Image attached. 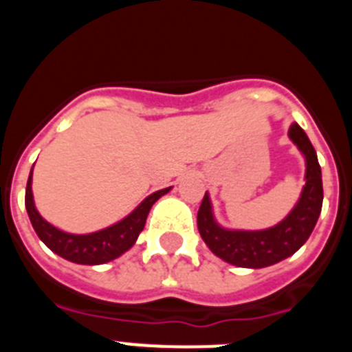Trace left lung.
Instances as JSON below:
<instances>
[{
	"label": "left lung",
	"instance_id": "1",
	"mask_svg": "<svg viewBox=\"0 0 352 352\" xmlns=\"http://www.w3.org/2000/svg\"><path fill=\"white\" fill-rule=\"evenodd\" d=\"M291 139L305 158V185L298 203L276 226L261 231L226 229L217 222L210 194L197 211L201 238L214 256L239 268H266L300 250L312 234L322 208V176L317 153L298 123L289 126Z\"/></svg>",
	"mask_w": 352,
	"mask_h": 352
}]
</instances>
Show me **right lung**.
<instances>
[{
	"instance_id": "right-lung-1",
	"label": "right lung",
	"mask_w": 352,
	"mask_h": 352,
	"mask_svg": "<svg viewBox=\"0 0 352 352\" xmlns=\"http://www.w3.org/2000/svg\"><path fill=\"white\" fill-rule=\"evenodd\" d=\"M31 182H33V167H31L30 178H28L24 203H26L28 217H30L36 236L45 243V247L51 248L54 254H58L63 259L76 264H88V266L105 264L109 261L118 259L126 250H130L144 229L151 206L162 195H166L173 188V186H167V188L153 192L132 213H129L125 219H121L120 222L113 223V226L100 229V231L88 232V234H72V232H65L49 223L38 213L35 201H33Z\"/></svg>"
}]
</instances>
